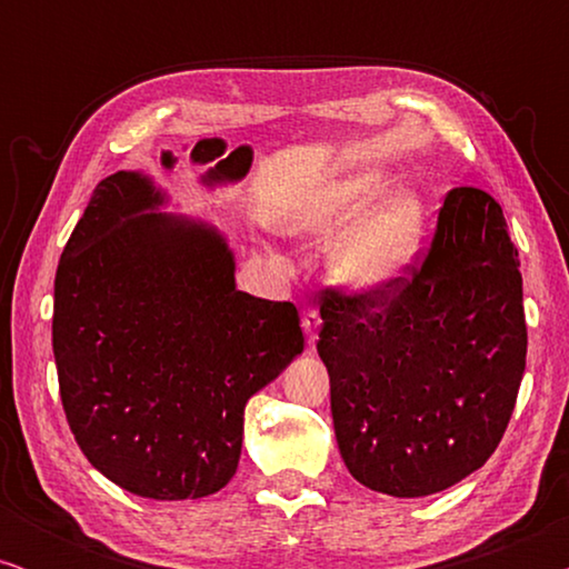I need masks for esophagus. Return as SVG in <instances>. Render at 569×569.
<instances>
[{
  "label": "esophagus",
  "mask_w": 569,
  "mask_h": 569,
  "mask_svg": "<svg viewBox=\"0 0 569 569\" xmlns=\"http://www.w3.org/2000/svg\"><path fill=\"white\" fill-rule=\"evenodd\" d=\"M318 326H321V316H318V310L316 308L302 310V331H306L308 345H313V341H316Z\"/></svg>",
  "instance_id": "1"
}]
</instances>
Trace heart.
<instances>
[{
    "label": "heart",
    "mask_w": 569,
    "mask_h": 569,
    "mask_svg": "<svg viewBox=\"0 0 569 569\" xmlns=\"http://www.w3.org/2000/svg\"><path fill=\"white\" fill-rule=\"evenodd\" d=\"M380 193L372 176L355 178L337 189L302 201L284 220L287 232L308 240H337ZM355 224V223H353ZM356 226V224H355ZM352 228V227H351ZM425 209L411 193H396L362 217L333 253V271L357 292H380L399 282L422 246Z\"/></svg>",
    "instance_id": "1"
}]
</instances>
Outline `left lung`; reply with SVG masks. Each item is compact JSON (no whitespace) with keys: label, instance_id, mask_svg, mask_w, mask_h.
Here are the masks:
<instances>
[{"label":"left lung","instance_id":"1","mask_svg":"<svg viewBox=\"0 0 569 569\" xmlns=\"http://www.w3.org/2000/svg\"><path fill=\"white\" fill-rule=\"evenodd\" d=\"M518 267L502 207L461 186L399 282L380 292L323 287L316 347L339 453L360 485L435 495L495 453L526 370Z\"/></svg>","mask_w":569,"mask_h":569}]
</instances>
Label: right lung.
Masks as SVG:
<instances>
[{"mask_svg": "<svg viewBox=\"0 0 569 569\" xmlns=\"http://www.w3.org/2000/svg\"><path fill=\"white\" fill-rule=\"evenodd\" d=\"M139 173L92 191L53 279V360L77 446L150 500H197L232 479L246 403L302 352L292 302L236 287L214 228L150 212Z\"/></svg>", "mask_w": 569, "mask_h": 569, "instance_id": "right-lung-1", "label": "right lung"}]
</instances>
